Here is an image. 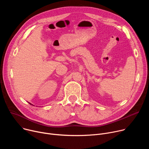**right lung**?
Segmentation results:
<instances>
[{"instance_id": "1", "label": "right lung", "mask_w": 149, "mask_h": 149, "mask_svg": "<svg viewBox=\"0 0 149 149\" xmlns=\"http://www.w3.org/2000/svg\"><path fill=\"white\" fill-rule=\"evenodd\" d=\"M29 104H31V103H29Z\"/></svg>"}]
</instances>
